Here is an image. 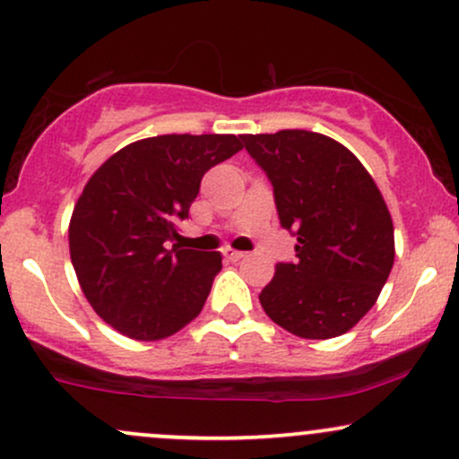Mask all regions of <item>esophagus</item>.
<instances>
[{
  "label": "esophagus",
  "mask_w": 459,
  "mask_h": 459,
  "mask_svg": "<svg viewBox=\"0 0 459 459\" xmlns=\"http://www.w3.org/2000/svg\"><path fill=\"white\" fill-rule=\"evenodd\" d=\"M223 257H225V260H230V262H238V260H243L245 254H243V251H236V249H230V247H225Z\"/></svg>",
  "instance_id": "34e87169"
}]
</instances>
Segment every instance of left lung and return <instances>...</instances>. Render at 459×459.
<instances>
[{
  "instance_id": "left-lung-1",
  "label": "left lung",
  "mask_w": 459,
  "mask_h": 459,
  "mask_svg": "<svg viewBox=\"0 0 459 459\" xmlns=\"http://www.w3.org/2000/svg\"><path fill=\"white\" fill-rule=\"evenodd\" d=\"M273 184L297 260L260 292L271 321L310 341L349 332L377 301L394 262V228L377 184L333 138L306 130L245 134Z\"/></svg>"
}]
</instances>
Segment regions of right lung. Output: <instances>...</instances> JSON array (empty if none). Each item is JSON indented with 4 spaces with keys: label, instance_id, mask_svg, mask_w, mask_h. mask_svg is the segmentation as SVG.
Instances as JSON below:
<instances>
[{
    "label": "right lung",
    "instance_id": "obj_1",
    "mask_svg": "<svg viewBox=\"0 0 459 459\" xmlns=\"http://www.w3.org/2000/svg\"><path fill=\"white\" fill-rule=\"evenodd\" d=\"M240 149L234 134L143 138L86 182L71 214V262L92 310L123 336L162 341L202 312L221 254L167 243L205 171Z\"/></svg>",
    "mask_w": 459,
    "mask_h": 459
}]
</instances>
